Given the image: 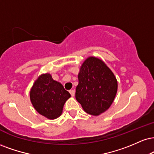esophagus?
<instances>
[{"label": "esophagus", "mask_w": 154, "mask_h": 154, "mask_svg": "<svg viewBox=\"0 0 154 154\" xmlns=\"http://www.w3.org/2000/svg\"><path fill=\"white\" fill-rule=\"evenodd\" d=\"M75 90H69V93L71 94V95H72V96H74V95H75Z\"/></svg>", "instance_id": "1"}]
</instances>
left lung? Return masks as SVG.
<instances>
[{
  "label": "left lung",
  "instance_id": "1",
  "mask_svg": "<svg viewBox=\"0 0 154 154\" xmlns=\"http://www.w3.org/2000/svg\"><path fill=\"white\" fill-rule=\"evenodd\" d=\"M76 100L87 113L99 116L112 105L118 90L114 74L105 63L90 57L83 62L78 74Z\"/></svg>",
  "mask_w": 154,
  "mask_h": 154
}]
</instances>
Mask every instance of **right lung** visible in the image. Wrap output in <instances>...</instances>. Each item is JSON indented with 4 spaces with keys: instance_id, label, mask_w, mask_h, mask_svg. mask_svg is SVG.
I'll list each match as a JSON object with an SVG mask.
<instances>
[{
    "instance_id": "1",
    "label": "right lung",
    "mask_w": 154,
    "mask_h": 154,
    "mask_svg": "<svg viewBox=\"0 0 154 154\" xmlns=\"http://www.w3.org/2000/svg\"><path fill=\"white\" fill-rule=\"evenodd\" d=\"M70 97L69 92L49 73L40 75L30 91V100L35 110L50 120L62 115L64 103Z\"/></svg>"
}]
</instances>
